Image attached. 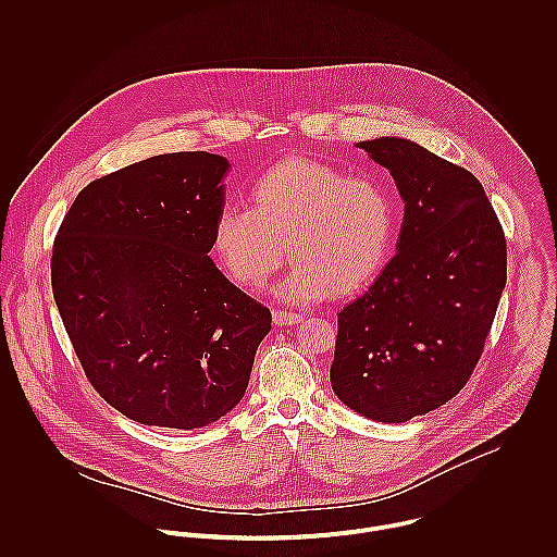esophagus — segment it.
Returning <instances> with one entry per match:
<instances>
[{
    "instance_id": "34e87169",
    "label": "esophagus",
    "mask_w": 557,
    "mask_h": 557,
    "mask_svg": "<svg viewBox=\"0 0 557 557\" xmlns=\"http://www.w3.org/2000/svg\"><path fill=\"white\" fill-rule=\"evenodd\" d=\"M272 319H274L276 325L285 327V325H296V323H300L302 315H300V313H289V311H274Z\"/></svg>"
}]
</instances>
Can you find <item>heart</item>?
<instances>
[{
  "mask_svg": "<svg viewBox=\"0 0 557 557\" xmlns=\"http://www.w3.org/2000/svg\"><path fill=\"white\" fill-rule=\"evenodd\" d=\"M250 197L252 208L225 206L212 234L219 261L239 287H263L287 252L294 263L274 294L289 305L354 294L380 270L393 208L377 182L289 160L265 173Z\"/></svg>",
  "mask_w": 557,
  "mask_h": 557,
  "instance_id": "heart-1",
  "label": "heart"
}]
</instances>
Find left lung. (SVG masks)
Here are the masks:
<instances>
[{"label":"left lung","instance_id":"1","mask_svg":"<svg viewBox=\"0 0 557 557\" xmlns=\"http://www.w3.org/2000/svg\"><path fill=\"white\" fill-rule=\"evenodd\" d=\"M356 148L405 203L397 255L338 313L330 382L349 409L407 422L470 380L506 287V239L476 177L400 137Z\"/></svg>","mask_w":557,"mask_h":557}]
</instances>
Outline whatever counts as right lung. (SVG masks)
I'll return each mask as SVG.
<instances>
[{
    "label": "right lung",
    "instance_id": "right-lung-1",
    "mask_svg": "<svg viewBox=\"0 0 557 557\" xmlns=\"http://www.w3.org/2000/svg\"><path fill=\"white\" fill-rule=\"evenodd\" d=\"M230 169L210 152L128 164L81 190L55 238L53 298L83 371L135 422L227 416L272 327L208 255Z\"/></svg>",
    "mask_w": 557,
    "mask_h": 557
}]
</instances>
